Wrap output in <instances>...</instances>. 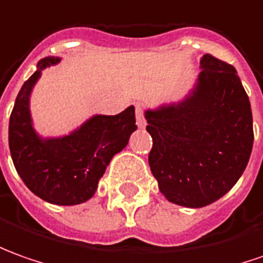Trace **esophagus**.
<instances>
[{
	"label": "esophagus",
	"mask_w": 263,
	"mask_h": 263,
	"mask_svg": "<svg viewBox=\"0 0 263 263\" xmlns=\"http://www.w3.org/2000/svg\"><path fill=\"white\" fill-rule=\"evenodd\" d=\"M135 114H137V125H138V128H145L146 121H145V118H144V110H142V106L137 105Z\"/></svg>",
	"instance_id": "1"
}]
</instances>
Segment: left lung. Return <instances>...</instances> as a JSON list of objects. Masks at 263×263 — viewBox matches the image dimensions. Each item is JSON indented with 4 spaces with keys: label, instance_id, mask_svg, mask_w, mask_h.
Instances as JSON below:
<instances>
[{
    "label": "left lung",
    "instance_id": "left-lung-1",
    "mask_svg": "<svg viewBox=\"0 0 263 263\" xmlns=\"http://www.w3.org/2000/svg\"><path fill=\"white\" fill-rule=\"evenodd\" d=\"M197 83L181 102L145 110L153 137L148 162L165 199L204 207L243 174L253 145L249 98L236 69L212 54L200 60Z\"/></svg>",
    "mask_w": 263,
    "mask_h": 263
}]
</instances>
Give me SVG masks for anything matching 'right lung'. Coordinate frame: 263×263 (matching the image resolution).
<instances>
[{"label":"right lung","instance_id":"obj_1","mask_svg":"<svg viewBox=\"0 0 263 263\" xmlns=\"http://www.w3.org/2000/svg\"><path fill=\"white\" fill-rule=\"evenodd\" d=\"M60 62L46 57L23 85L10 117L8 144L18 176L44 201L80 204L96 192L112 157L122 151L137 129L135 108L118 115H95L76 131L60 138H42L34 131L30 95L42 70Z\"/></svg>","mask_w":263,"mask_h":263}]
</instances>
